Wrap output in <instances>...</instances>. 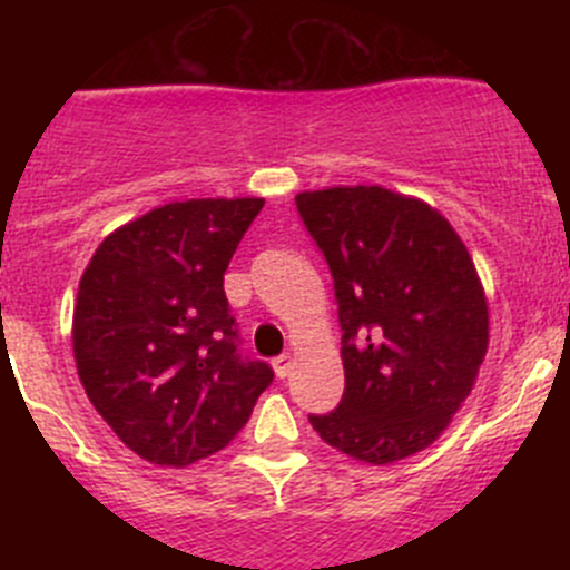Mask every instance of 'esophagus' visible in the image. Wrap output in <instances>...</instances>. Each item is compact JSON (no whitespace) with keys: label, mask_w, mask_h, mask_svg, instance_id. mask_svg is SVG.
Masks as SVG:
<instances>
[{"label":"esophagus","mask_w":570,"mask_h":570,"mask_svg":"<svg viewBox=\"0 0 570 570\" xmlns=\"http://www.w3.org/2000/svg\"><path fill=\"white\" fill-rule=\"evenodd\" d=\"M273 370H275V375H278L281 381H284V377L289 375V370H292V355L289 353L278 355V358L273 361Z\"/></svg>","instance_id":"1"}]
</instances>
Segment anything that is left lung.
Returning a JSON list of instances; mask_svg holds the SVG:
<instances>
[{"instance_id": "8db88e82", "label": "left lung", "mask_w": 570, "mask_h": 570, "mask_svg": "<svg viewBox=\"0 0 570 570\" xmlns=\"http://www.w3.org/2000/svg\"><path fill=\"white\" fill-rule=\"evenodd\" d=\"M295 204L342 327V402L308 422L355 461H402L444 433L485 358L474 262L439 212L392 189H317Z\"/></svg>"}]
</instances>
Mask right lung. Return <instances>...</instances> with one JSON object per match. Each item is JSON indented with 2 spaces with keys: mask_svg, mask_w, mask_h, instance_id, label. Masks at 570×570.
<instances>
[{
  "mask_svg": "<svg viewBox=\"0 0 570 570\" xmlns=\"http://www.w3.org/2000/svg\"><path fill=\"white\" fill-rule=\"evenodd\" d=\"M262 198L165 204L109 234L79 281L73 358L101 419L146 461L220 452L273 383L243 358L223 275Z\"/></svg>",
  "mask_w": 570,
  "mask_h": 570,
  "instance_id": "obj_1",
  "label": "right lung"
}]
</instances>
